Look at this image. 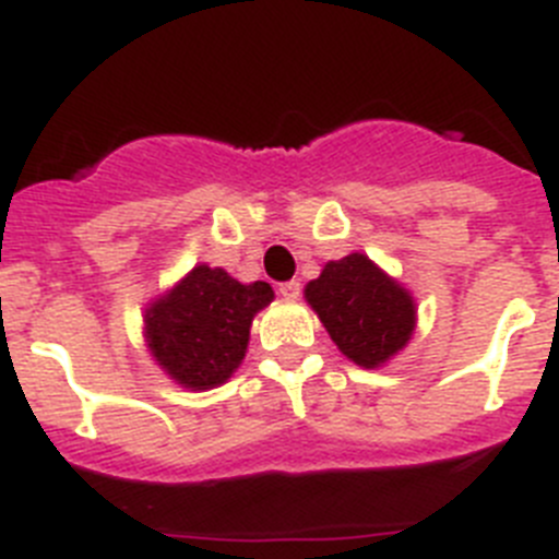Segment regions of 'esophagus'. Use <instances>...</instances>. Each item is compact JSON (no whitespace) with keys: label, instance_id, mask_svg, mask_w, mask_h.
<instances>
[{"label":"esophagus","instance_id":"obj_1","mask_svg":"<svg viewBox=\"0 0 559 559\" xmlns=\"http://www.w3.org/2000/svg\"><path fill=\"white\" fill-rule=\"evenodd\" d=\"M278 292H281V298H286V300H295L300 295V281H284V284L278 286Z\"/></svg>","mask_w":559,"mask_h":559}]
</instances>
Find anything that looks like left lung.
I'll return each mask as SVG.
<instances>
[{"mask_svg":"<svg viewBox=\"0 0 559 559\" xmlns=\"http://www.w3.org/2000/svg\"><path fill=\"white\" fill-rule=\"evenodd\" d=\"M306 300L336 348L359 367H381L406 348L415 331V300L365 253L329 261L306 284Z\"/></svg>","mask_w":559,"mask_h":559,"instance_id":"left-lung-1","label":"left lung"}]
</instances>
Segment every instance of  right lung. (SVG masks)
<instances>
[{"label":"right lung","mask_w":559,"mask_h":559,"mask_svg":"<svg viewBox=\"0 0 559 559\" xmlns=\"http://www.w3.org/2000/svg\"><path fill=\"white\" fill-rule=\"evenodd\" d=\"M273 298L264 281L239 284L223 267L198 264L144 311L150 354L186 390L225 384L242 365L253 317Z\"/></svg>","instance_id":"add662e5"}]
</instances>
